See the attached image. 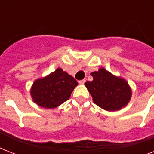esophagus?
I'll use <instances>...</instances> for the list:
<instances>
[{"label": "esophagus", "instance_id": "esophagus-1", "mask_svg": "<svg viewBox=\"0 0 154 154\" xmlns=\"http://www.w3.org/2000/svg\"><path fill=\"white\" fill-rule=\"evenodd\" d=\"M85 79H83V80H81V81H79V82H78V83H79L80 85H83V84H85Z\"/></svg>", "mask_w": 154, "mask_h": 154}]
</instances>
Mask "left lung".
<instances>
[{
  "label": "left lung",
  "mask_w": 154,
  "mask_h": 154,
  "mask_svg": "<svg viewBox=\"0 0 154 154\" xmlns=\"http://www.w3.org/2000/svg\"><path fill=\"white\" fill-rule=\"evenodd\" d=\"M91 76L94 80L85 85L97 105L107 111H116L128 104L132 93L124 79L115 77L103 68L92 72Z\"/></svg>",
  "instance_id": "8db88e82"
}]
</instances>
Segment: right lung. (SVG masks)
I'll list each match as a JSON object with an SVG mask.
<instances>
[{"mask_svg":"<svg viewBox=\"0 0 154 154\" xmlns=\"http://www.w3.org/2000/svg\"><path fill=\"white\" fill-rule=\"evenodd\" d=\"M77 82L61 69L45 78L37 80L31 89V96L34 102L46 109L56 108L68 101Z\"/></svg>","mask_w":154,"mask_h":154,"instance_id":"1","label":"right lung"}]
</instances>
